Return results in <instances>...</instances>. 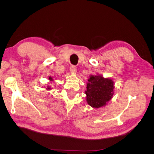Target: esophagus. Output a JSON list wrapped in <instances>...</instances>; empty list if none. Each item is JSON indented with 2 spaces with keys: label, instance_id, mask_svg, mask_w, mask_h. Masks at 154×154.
Segmentation results:
<instances>
[{
  "label": "esophagus",
  "instance_id": "1",
  "mask_svg": "<svg viewBox=\"0 0 154 154\" xmlns=\"http://www.w3.org/2000/svg\"><path fill=\"white\" fill-rule=\"evenodd\" d=\"M70 71L72 74H75L76 72V67L74 66H71L70 67Z\"/></svg>",
  "mask_w": 154,
  "mask_h": 154
}]
</instances>
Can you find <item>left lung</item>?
Masks as SVG:
<instances>
[{
  "instance_id": "obj_1",
  "label": "left lung",
  "mask_w": 154,
  "mask_h": 154,
  "mask_svg": "<svg viewBox=\"0 0 154 154\" xmlns=\"http://www.w3.org/2000/svg\"><path fill=\"white\" fill-rule=\"evenodd\" d=\"M114 85L112 79L104 78L100 74H91L85 92L87 103L96 109L105 106L114 95Z\"/></svg>"
}]
</instances>
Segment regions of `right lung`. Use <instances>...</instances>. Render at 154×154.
I'll list each match as a JSON object with an SVG mask.
<instances>
[{"mask_svg":"<svg viewBox=\"0 0 154 154\" xmlns=\"http://www.w3.org/2000/svg\"><path fill=\"white\" fill-rule=\"evenodd\" d=\"M49 80H50V81H53V77H51V76H49ZM46 89H47L48 91H50V90H51L52 89V88H51L50 86H49V85H48L47 86V88H46Z\"/></svg>","mask_w":154,"mask_h":154,"instance_id":"add662e5","label":"right lung"}]
</instances>
